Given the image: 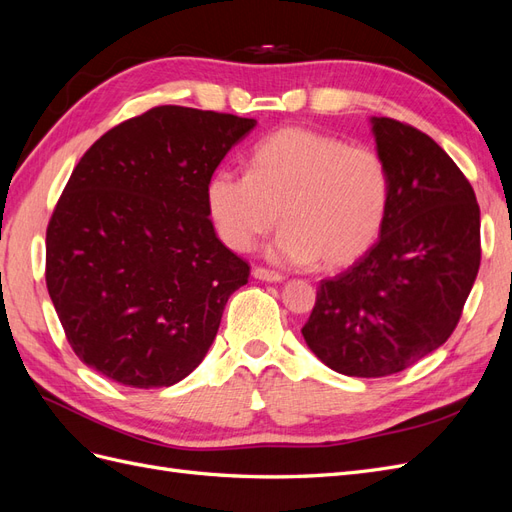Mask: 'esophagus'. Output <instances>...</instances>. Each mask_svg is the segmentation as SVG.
<instances>
[{"label":"esophagus","mask_w":512,"mask_h":512,"mask_svg":"<svg viewBox=\"0 0 512 512\" xmlns=\"http://www.w3.org/2000/svg\"><path fill=\"white\" fill-rule=\"evenodd\" d=\"M252 275L256 277V280H262V282H271V284H277V282H282V280H284V275H282V273H277V271H269V269H262V267H254Z\"/></svg>","instance_id":"34e87169"}]
</instances>
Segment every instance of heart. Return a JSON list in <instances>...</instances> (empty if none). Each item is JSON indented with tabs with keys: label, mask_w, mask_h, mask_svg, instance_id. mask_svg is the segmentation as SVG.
Here are the masks:
<instances>
[{
	"label": "heart",
	"mask_w": 512,
	"mask_h": 512,
	"mask_svg": "<svg viewBox=\"0 0 512 512\" xmlns=\"http://www.w3.org/2000/svg\"><path fill=\"white\" fill-rule=\"evenodd\" d=\"M250 173L218 170L207 205L220 239L237 252L282 222L275 260L352 265L376 243L391 198L389 168L374 149L309 128H284L258 143Z\"/></svg>",
	"instance_id": "obj_1"
}]
</instances>
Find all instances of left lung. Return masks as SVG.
<instances>
[{
	"label": "left lung",
	"mask_w": 512,
	"mask_h": 512,
	"mask_svg": "<svg viewBox=\"0 0 512 512\" xmlns=\"http://www.w3.org/2000/svg\"><path fill=\"white\" fill-rule=\"evenodd\" d=\"M391 198L376 245L322 280L305 344L337 374L382 378L438 350L480 267V209L448 153L406 123L371 117Z\"/></svg>",
	"instance_id": "1"
}]
</instances>
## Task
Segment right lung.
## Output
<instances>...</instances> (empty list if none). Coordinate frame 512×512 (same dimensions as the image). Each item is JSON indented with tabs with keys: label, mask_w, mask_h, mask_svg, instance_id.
<instances>
[{
	"label": "right lung",
	"mask_w": 512,
	"mask_h": 512,
	"mask_svg": "<svg viewBox=\"0 0 512 512\" xmlns=\"http://www.w3.org/2000/svg\"><path fill=\"white\" fill-rule=\"evenodd\" d=\"M256 119L156 106L87 149L46 228V288L79 359L132 389L205 359L250 267L215 235L207 185Z\"/></svg>",
	"instance_id": "1"
}]
</instances>
